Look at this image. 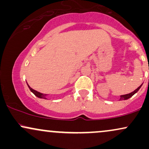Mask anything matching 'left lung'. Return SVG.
<instances>
[{"instance_id": "1", "label": "left lung", "mask_w": 149, "mask_h": 149, "mask_svg": "<svg viewBox=\"0 0 149 149\" xmlns=\"http://www.w3.org/2000/svg\"><path fill=\"white\" fill-rule=\"evenodd\" d=\"M141 85H140V86L139 87V88H137L136 89V90H134V91H133L132 92H131V93H129V94H127V95H121L120 96V100H128L129 98H130V97H132L133 96V95H134L136 92H138V90H139L140 88H141Z\"/></svg>"}]
</instances>
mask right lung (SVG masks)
Returning a JSON list of instances; mask_svg holds the SVG:
<instances>
[{"label":"right lung","mask_w":149,"mask_h":149,"mask_svg":"<svg viewBox=\"0 0 149 149\" xmlns=\"http://www.w3.org/2000/svg\"><path fill=\"white\" fill-rule=\"evenodd\" d=\"M28 86H29V89H30L31 91L32 92H33V93L34 94V95H36V96L38 97H39V98H41V99H46V95H45V94L40 93V92H39L36 91V90H33V89H32L31 88H30L29 85H28Z\"/></svg>","instance_id":"1"}]
</instances>
